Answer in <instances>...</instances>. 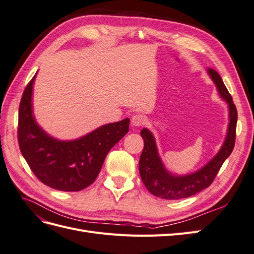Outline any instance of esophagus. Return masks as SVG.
<instances>
[{
    "label": "esophagus",
    "mask_w": 254,
    "mask_h": 254,
    "mask_svg": "<svg viewBox=\"0 0 254 254\" xmlns=\"http://www.w3.org/2000/svg\"><path fill=\"white\" fill-rule=\"evenodd\" d=\"M145 118L141 114H134L131 119V125L133 127H141L145 124Z\"/></svg>",
    "instance_id": "obj_1"
}]
</instances>
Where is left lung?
I'll return each mask as SVG.
<instances>
[{"label": "left lung", "instance_id": "obj_1", "mask_svg": "<svg viewBox=\"0 0 254 254\" xmlns=\"http://www.w3.org/2000/svg\"><path fill=\"white\" fill-rule=\"evenodd\" d=\"M206 72L216 86L220 97L228 104L229 124L226 139L219 151L204 166L188 175H175L166 170L162 159L160 158L155 136L149 129L143 128L141 136L144 140V148L140 157L139 171L146 189L157 197L175 200L193 196L206 189L234 148L237 122L236 107L219 74L212 67H207Z\"/></svg>", "mask_w": 254, "mask_h": 254}]
</instances>
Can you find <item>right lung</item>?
I'll use <instances>...</instances> for the list:
<instances>
[{
	"label": "right lung",
	"instance_id": "obj_1",
	"mask_svg": "<svg viewBox=\"0 0 254 254\" xmlns=\"http://www.w3.org/2000/svg\"><path fill=\"white\" fill-rule=\"evenodd\" d=\"M37 74V73H36ZM36 75L19 107V146L30 170L45 186L78 191L94 182L108 152L129 130V119L110 123L75 140H58L38 124L33 109Z\"/></svg>",
	"mask_w": 254,
	"mask_h": 254
}]
</instances>
